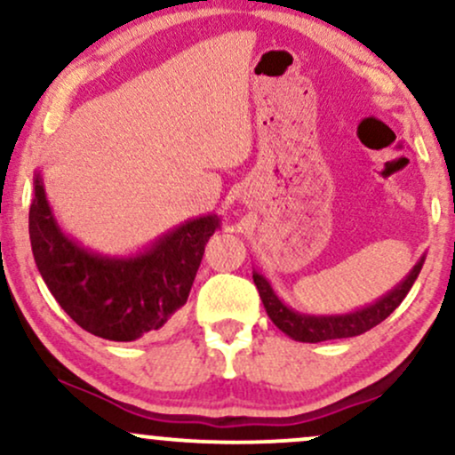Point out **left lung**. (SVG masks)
I'll return each instance as SVG.
<instances>
[{"instance_id": "obj_1", "label": "left lung", "mask_w": 455, "mask_h": 455, "mask_svg": "<svg viewBox=\"0 0 455 455\" xmlns=\"http://www.w3.org/2000/svg\"><path fill=\"white\" fill-rule=\"evenodd\" d=\"M426 254H421L419 260L412 265L409 274L402 278L394 289L380 295L372 304H365L357 310L342 312V315H306V312L295 310V307L286 306L284 301L275 295L274 286L263 274L257 269L252 271L254 284H257L260 301H263L267 316L274 321V325L284 331L286 336L293 338L297 342H323V340H336V338H353L362 336L368 329L377 327L383 323L391 312L402 304L411 286L415 284L417 275L424 267Z\"/></svg>"}]
</instances>
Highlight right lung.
Returning a JSON list of instances; mask_svg holds the SVG:
<instances>
[{
  "label": "right lung",
  "instance_id": "obj_1",
  "mask_svg": "<svg viewBox=\"0 0 455 455\" xmlns=\"http://www.w3.org/2000/svg\"><path fill=\"white\" fill-rule=\"evenodd\" d=\"M218 213L190 218L130 254H102L57 222L40 171L34 173L29 239L36 267L78 327L113 342L164 327L188 301Z\"/></svg>",
  "mask_w": 455,
  "mask_h": 455
}]
</instances>
